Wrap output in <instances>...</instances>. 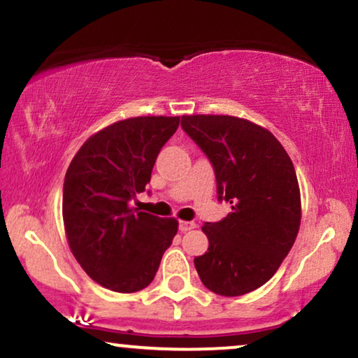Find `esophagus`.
I'll list each match as a JSON object with an SVG mask.
<instances>
[{
    "mask_svg": "<svg viewBox=\"0 0 358 358\" xmlns=\"http://www.w3.org/2000/svg\"><path fill=\"white\" fill-rule=\"evenodd\" d=\"M193 228H196V224H194L193 221H180L178 223V229L182 233L189 231V229H193Z\"/></svg>",
    "mask_w": 358,
    "mask_h": 358,
    "instance_id": "esophagus-1",
    "label": "esophagus"
}]
</instances>
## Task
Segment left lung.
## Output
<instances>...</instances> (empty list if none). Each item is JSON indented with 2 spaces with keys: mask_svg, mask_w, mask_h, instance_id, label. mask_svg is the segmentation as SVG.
Instances as JSON below:
<instances>
[{
  "mask_svg": "<svg viewBox=\"0 0 358 358\" xmlns=\"http://www.w3.org/2000/svg\"><path fill=\"white\" fill-rule=\"evenodd\" d=\"M182 129L211 162L218 200L231 213L205 223L210 246L194 257L201 282L243 296L275 274L301 224V193L287 152L269 130L231 115H183Z\"/></svg>",
  "mask_w": 358,
  "mask_h": 358,
  "instance_id": "1",
  "label": "left lung"
}]
</instances>
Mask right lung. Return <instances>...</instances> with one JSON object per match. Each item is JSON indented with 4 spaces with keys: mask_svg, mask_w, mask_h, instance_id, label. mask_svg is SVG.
I'll return each mask as SVG.
<instances>
[{
    "mask_svg": "<svg viewBox=\"0 0 358 358\" xmlns=\"http://www.w3.org/2000/svg\"><path fill=\"white\" fill-rule=\"evenodd\" d=\"M178 125L180 117L115 122L92 135L67 169L62 218L69 248L89 278L110 291L147 287L178 229L175 218L130 208Z\"/></svg>",
    "mask_w": 358,
    "mask_h": 358,
    "instance_id": "add662e5",
    "label": "right lung"
}]
</instances>
